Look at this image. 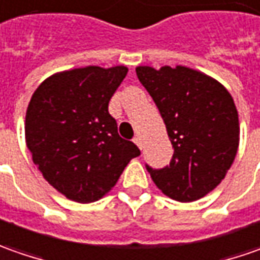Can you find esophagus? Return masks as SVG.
Returning <instances> with one entry per match:
<instances>
[{
  "label": "esophagus",
  "instance_id": "esophagus-1",
  "mask_svg": "<svg viewBox=\"0 0 260 260\" xmlns=\"http://www.w3.org/2000/svg\"><path fill=\"white\" fill-rule=\"evenodd\" d=\"M134 142H135V144H137L139 148H142V139H141V137H138V135H137V137L134 138Z\"/></svg>",
  "mask_w": 260,
  "mask_h": 260
}]
</instances>
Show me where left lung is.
<instances>
[{
	"label": "left lung",
	"instance_id": "1",
	"mask_svg": "<svg viewBox=\"0 0 260 260\" xmlns=\"http://www.w3.org/2000/svg\"><path fill=\"white\" fill-rule=\"evenodd\" d=\"M166 123L174 154L170 166H147L170 199L196 202L226 177L239 147V116L232 94L217 80L192 69H135Z\"/></svg>",
	"mask_w": 260,
	"mask_h": 260
}]
</instances>
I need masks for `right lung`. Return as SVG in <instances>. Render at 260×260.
<instances>
[{
    "mask_svg": "<svg viewBox=\"0 0 260 260\" xmlns=\"http://www.w3.org/2000/svg\"><path fill=\"white\" fill-rule=\"evenodd\" d=\"M125 66L66 70L47 77L25 113V142L46 181L77 203L102 199L138 147L119 137L108 111Z\"/></svg>",
    "mask_w": 260,
    "mask_h": 260,
    "instance_id": "1",
    "label": "right lung"
}]
</instances>
